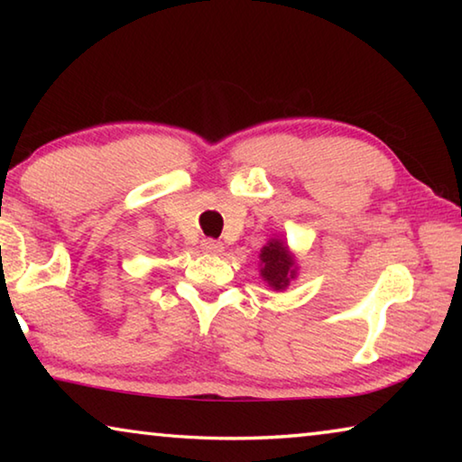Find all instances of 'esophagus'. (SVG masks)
<instances>
[{
    "label": "esophagus",
    "instance_id": "1",
    "mask_svg": "<svg viewBox=\"0 0 462 462\" xmlns=\"http://www.w3.org/2000/svg\"><path fill=\"white\" fill-rule=\"evenodd\" d=\"M201 250L206 254H220L222 250H224V245L222 242H217V240H209V238H206V240H201Z\"/></svg>",
    "mask_w": 462,
    "mask_h": 462
}]
</instances>
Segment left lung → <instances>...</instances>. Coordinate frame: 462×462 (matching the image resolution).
<instances>
[{
    "mask_svg": "<svg viewBox=\"0 0 462 462\" xmlns=\"http://www.w3.org/2000/svg\"><path fill=\"white\" fill-rule=\"evenodd\" d=\"M261 277L273 291H285L293 279H297V259L287 246V242L279 236L267 240L259 254Z\"/></svg>",
    "mask_w": 462,
    "mask_h": 462,
    "instance_id": "obj_1",
    "label": "left lung"
}]
</instances>
